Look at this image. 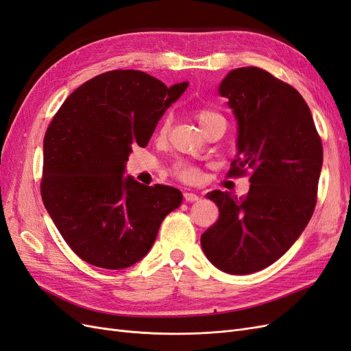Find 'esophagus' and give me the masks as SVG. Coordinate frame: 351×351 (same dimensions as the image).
I'll return each instance as SVG.
<instances>
[{
    "label": "esophagus",
    "instance_id": "esophagus-1",
    "mask_svg": "<svg viewBox=\"0 0 351 351\" xmlns=\"http://www.w3.org/2000/svg\"><path fill=\"white\" fill-rule=\"evenodd\" d=\"M184 200L186 202H197L199 200V196L196 193H184Z\"/></svg>",
    "mask_w": 351,
    "mask_h": 351
}]
</instances>
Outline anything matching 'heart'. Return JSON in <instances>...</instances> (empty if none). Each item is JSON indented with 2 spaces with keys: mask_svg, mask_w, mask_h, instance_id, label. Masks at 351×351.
I'll return each instance as SVG.
<instances>
[{
  "mask_svg": "<svg viewBox=\"0 0 351 351\" xmlns=\"http://www.w3.org/2000/svg\"><path fill=\"white\" fill-rule=\"evenodd\" d=\"M196 117H197V121H199L200 127L204 130L206 129L208 125H210L212 123L224 121V119H222L221 114H218L217 111L210 110V108H200V110H197L196 111ZM168 125H169V120L164 119L162 123L159 124V127H158V136H164L167 133V130H168ZM174 173H176V176L180 180H183V182H186V183H196V182H199V178H200V171H199V169L195 165L186 164V162L178 164L174 168Z\"/></svg>",
  "mask_w": 351,
  "mask_h": 351,
  "instance_id": "b5f03b06",
  "label": "heart"
}]
</instances>
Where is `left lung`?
I'll return each mask as SVG.
<instances>
[{"instance_id": "obj_1", "label": "left lung", "mask_w": 351, "mask_h": 351, "mask_svg": "<svg viewBox=\"0 0 351 351\" xmlns=\"http://www.w3.org/2000/svg\"><path fill=\"white\" fill-rule=\"evenodd\" d=\"M218 93L237 121L230 176L252 169L241 197L212 190L219 218L200 237L206 258L232 275L258 272L300 237L316 205L324 151L302 95L258 67L231 70Z\"/></svg>"}]
</instances>
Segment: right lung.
Segmentation results:
<instances>
[{
	"instance_id": "add662e5",
	"label": "right lung",
	"mask_w": 351,
	"mask_h": 351,
	"mask_svg": "<svg viewBox=\"0 0 351 351\" xmlns=\"http://www.w3.org/2000/svg\"><path fill=\"white\" fill-rule=\"evenodd\" d=\"M189 86L167 88L139 70H112L74 90L44 139L45 209L71 250L93 267L123 269L151 250L159 226L183 202L178 189L124 176L164 112Z\"/></svg>"
}]
</instances>
